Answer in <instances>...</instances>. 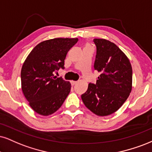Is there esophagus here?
Instances as JSON below:
<instances>
[{
    "instance_id": "obj_1",
    "label": "esophagus",
    "mask_w": 152,
    "mask_h": 152,
    "mask_svg": "<svg viewBox=\"0 0 152 152\" xmlns=\"http://www.w3.org/2000/svg\"><path fill=\"white\" fill-rule=\"evenodd\" d=\"M70 82H71V85H76L77 83V81H73V80H72V81H71Z\"/></svg>"
}]
</instances>
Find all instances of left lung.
<instances>
[{
  "label": "left lung",
  "instance_id": "left-lung-1",
  "mask_svg": "<svg viewBox=\"0 0 152 152\" xmlns=\"http://www.w3.org/2000/svg\"><path fill=\"white\" fill-rule=\"evenodd\" d=\"M96 56L94 69L100 72L96 85L89 83L82 95L88 109L99 116L117 111L132 91V69L128 58L114 43L94 39Z\"/></svg>",
  "mask_w": 152,
  "mask_h": 152
}]
</instances>
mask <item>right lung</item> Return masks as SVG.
Returning <instances> with one entry per match:
<instances>
[{"mask_svg":"<svg viewBox=\"0 0 152 152\" xmlns=\"http://www.w3.org/2000/svg\"><path fill=\"white\" fill-rule=\"evenodd\" d=\"M77 38H55L39 43L31 50L21 70L22 92L30 107L44 116L57 111L71 89L70 82L57 78L53 72L64 69L68 50Z\"/></svg>","mask_w":152,"mask_h":152,"instance_id":"1","label":"right lung"}]
</instances>
